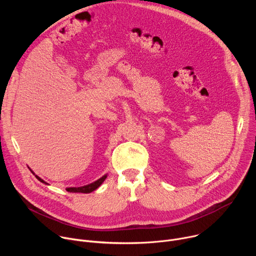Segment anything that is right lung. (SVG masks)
I'll return each instance as SVG.
<instances>
[{
	"label": "right lung",
	"instance_id": "add662e5",
	"mask_svg": "<svg viewBox=\"0 0 256 256\" xmlns=\"http://www.w3.org/2000/svg\"><path fill=\"white\" fill-rule=\"evenodd\" d=\"M35 176H36V175H35ZM106 177H107V176H106V175H104V176H103V177H101L100 179H98V180H96L95 182H93V184H88V186H81V188H66V192H68L89 194V192H92L93 190H95L96 188H98L101 186L102 182L105 180V178H106ZM36 178H38L40 181L44 182V184H48L44 180H42V178H40L38 176H36Z\"/></svg>",
	"mask_w": 256,
	"mask_h": 256
}]
</instances>
